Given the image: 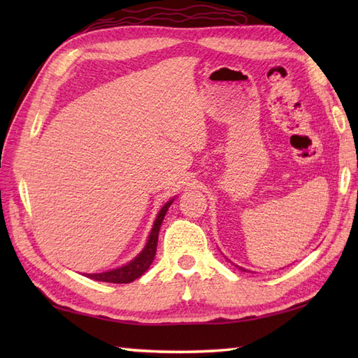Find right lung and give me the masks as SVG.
I'll list each match as a JSON object with an SVG mask.
<instances>
[{
	"mask_svg": "<svg viewBox=\"0 0 358 358\" xmlns=\"http://www.w3.org/2000/svg\"><path fill=\"white\" fill-rule=\"evenodd\" d=\"M172 201L173 200L167 201L164 206L162 208V210L158 212V215L155 218L154 227H152V231H150L146 246H144V249L134 258L132 262H129L127 264L121 266V268L112 269V271H108V272L87 273V277L92 278V280H96V281H106V283H120V285L121 283H131V281L141 277L143 273L149 269V266L152 264V262H154L155 252H157L159 227H162L166 212H167V209H169Z\"/></svg>",
	"mask_w": 358,
	"mask_h": 358,
	"instance_id": "add662e5",
	"label": "right lung"
}]
</instances>
